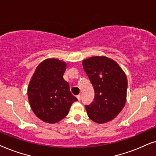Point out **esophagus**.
I'll return each instance as SVG.
<instances>
[{
  "label": "esophagus",
  "mask_w": 156,
  "mask_h": 156,
  "mask_svg": "<svg viewBox=\"0 0 156 156\" xmlns=\"http://www.w3.org/2000/svg\"><path fill=\"white\" fill-rule=\"evenodd\" d=\"M77 98H78V101H80V99H81V95H77Z\"/></svg>",
  "instance_id": "34e87169"
}]
</instances>
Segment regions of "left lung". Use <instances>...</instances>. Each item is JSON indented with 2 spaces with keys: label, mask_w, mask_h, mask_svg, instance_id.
Returning a JSON list of instances; mask_svg holds the SVG:
<instances>
[{
  "label": "left lung",
  "mask_w": 156,
  "mask_h": 156,
  "mask_svg": "<svg viewBox=\"0 0 156 156\" xmlns=\"http://www.w3.org/2000/svg\"><path fill=\"white\" fill-rule=\"evenodd\" d=\"M83 66L95 92L91 104L85 105L88 117L98 123L111 121L126 104L128 81L125 73L116 62L105 56L84 60Z\"/></svg>",
  "instance_id": "obj_1"
}]
</instances>
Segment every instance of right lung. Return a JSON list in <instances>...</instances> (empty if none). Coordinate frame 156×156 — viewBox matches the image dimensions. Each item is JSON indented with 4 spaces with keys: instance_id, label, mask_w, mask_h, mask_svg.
<instances>
[{
    "instance_id": "obj_1",
    "label": "right lung",
    "mask_w": 156,
    "mask_h": 156,
    "mask_svg": "<svg viewBox=\"0 0 156 156\" xmlns=\"http://www.w3.org/2000/svg\"><path fill=\"white\" fill-rule=\"evenodd\" d=\"M64 62L55 58L43 61L31 78L28 100L33 113L43 121L55 123L68 115L72 103L78 101L63 79Z\"/></svg>"
}]
</instances>
